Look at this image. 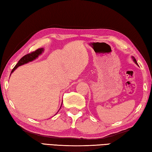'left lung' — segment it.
I'll return each instance as SVG.
<instances>
[{
	"mask_svg": "<svg viewBox=\"0 0 152 152\" xmlns=\"http://www.w3.org/2000/svg\"><path fill=\"white\" fill-rule=\"evenodd\" d=\"M133 61H134V62H135V63L136 64H137V65H138V64H137V61H136V59H135V58H134V57H133Z\"/></svg>",
	"mask_w": 152,
	"mask_h": 152,
	"instance_id": "1",
	"label": "left lung"
}]
</instances>
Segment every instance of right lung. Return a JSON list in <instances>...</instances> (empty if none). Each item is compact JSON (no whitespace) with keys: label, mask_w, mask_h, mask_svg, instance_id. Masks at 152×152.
Masks as SVG:
<instances>
[{"label":"right lung","mask_w":152,"mask_h":152,"mask_svg":"<svg viewBox=\"0 0 152 152\" xmlns=\"http://www.w3.org/2000/svg\"><path fill=\"white\" fill-rule=\"evenodd\" d=\"M43 52H44V48H38V49H37L36 50H35L34 52H32V53H31L27 54H26V55H25L24 56L22 57V58L19 60L18 63H17L16 65L15 66L14 68L13 69V70H12V71H11V73H13V72L15 70V69L18 66L23 65V64L29 63V62L33 61L34 60L38 58V56L40 55V54L43 53ZM62 104H63V102H62ZM61 106H62V104H61Z\"/></svg>","instance_id":"add662e5"}]
</instances>
